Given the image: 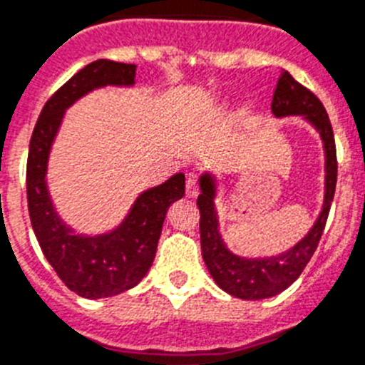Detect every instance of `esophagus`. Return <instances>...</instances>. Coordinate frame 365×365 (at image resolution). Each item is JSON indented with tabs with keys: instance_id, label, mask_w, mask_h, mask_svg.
Instances as JSON below:
<instances>
[{
	"instance_id": "34e87169",
	"label": "esophagus",
	"mask_w": 365,
	"mask_h": 365,
	"mask_svg": "<svg viewBox=\"0 0 365 365\" xmlns=\"http://www.w3.org/2000/svg\"><path fill=\"white\" fill-rule=\"evenodd\" d=\"M185 192L189 198H196V196L200 195V187H198V180H196V176H189V178H187Z\"/></svg>"
}]
</instances>
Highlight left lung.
I'll return each instance as SVG.
<instances>
[{
    "label": "left lung",
    "mask_w": 365,
    "mask_h": 365,
    "mask_svg": "<svg viewBox=\"0 0 365 365\" xmlns=\"http://www.w3.org/2000/svg\"><path fill=\"white\" fill-rule=\"evenodd\" d=\"M271 110L277 118L304 116V120L309 121L318 130L326 153V192L317 222L297 245L277 256L244 258L229 251L222 240L218 215L215 209L216 182L209 173L202 175V195L198 196L196 203L200 209V242L203 262L218 287L242 300H264L277 297L300 277L317 251L336 187V147L333 127L322 101L309 88L298 83L287 71H282L272 94Z\"/></svg>",
    "instance_id": "left-lung-1"
}]
</instances>
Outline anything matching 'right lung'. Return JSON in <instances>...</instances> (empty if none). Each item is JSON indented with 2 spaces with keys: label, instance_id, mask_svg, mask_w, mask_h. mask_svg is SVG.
Segmentation results:
<instances>
[{
  "label": "right lung",
  "instance_id": "1",
  "mask_svg": "<svg viewBox=\"0 0 365 365\" xmlns=\"http://www.w3.org/2000/svg\"><path fill=\"white\" fill-rule=\"evenodd\" d=\"M136 65L98 60L76 72L41 109L29 145L27 202L32 229L45 258L71 291L83 298L120 294L142 282L158 249L170 203L185 195L183 173L138 196L125 220L110 232L76 235L58 216L47 189V163L65 110L105 85H134Z\"/></svg>",
  "mask_w": 365,
  "mask_h": 365
}]
</instances>
